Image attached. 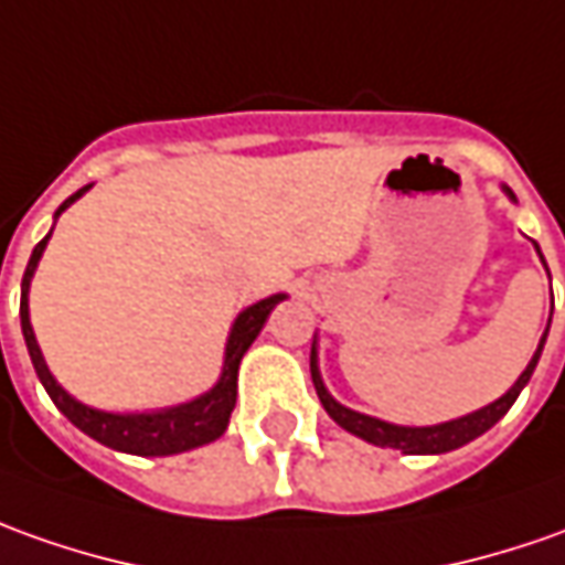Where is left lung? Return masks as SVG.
<instances>
[{
	"label": "left lung",
	"instance_id": "left-lung-1",
	"mask_svg": "<svg viewBox=\"0 0 565 565\" xmlns=\"http://www.w3.org/2000/svg\"><path fill=\"white\" fill-rule=\"evenodd\" d=\"M504 191L510 194V201H516L510 188H504ZM535 247H539V244H535ZM541 263H544V256H541ZM547 328H551V321H547ZM544 340H547V331L541 333L539 349H535L532 362L525 364V371L520 374V380H516V383H513V386H510L508 393L501 395L498 402H492V405H486V408H479V412L473 414H467V417H458V420L436 424V427H398V424H386V420H377V417H367V414H359V412H352V408H347V405H340V402L328 393L324 380H321L315 343H312V362H309V367H312L315 393H318V398H321L324 412L331 414L340 427L349 429L352 436H359V439H364V443H371V445H380V448H398L402 455H445V451H455V448H460V445L473 443L476 436H482L486 429H492L494 424L510 412V405L516 402V395L523 393V386L529 383V377H532L535 364H539Z\"/></svg>",
	"mask_w": 565,
	"mask_h": 565
}]
</instances>
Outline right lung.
I'll list each match as a JSON object with an SVG mask.
<instances>
[{"label":"right lung","mask_w":565,"mask_h":565,"mask_svg":"<svg viewBox=\"0 0 565 565\" xmlns=\"http://www.w3.org/2000/svg\"><path fill=\"white\" fill-rule=\"evenodd\" d=\"M92 185L79 188L76 194H71L67 201L57 206L55 218L71 206L76 198H83ZM52 232L42 237L40 244L33 247V256L26 263L24 281H21V331H24L26 352H30V362L36 367V377L42 380L45 393L52 395V402L57 405V412L64 414L71 420L73 427L83 429L86 436H92L95 443L107 445V448H117V451H126V455H141V458H160V455H179V451H191L198 445H206L218 439L225 427H228V417L234 412V398H237V367H241V359L244 352L250 349V343L259 337L266 318L271 315V309L284 299V294H275V297L259 299L253 302L250 309L234 318L232 333H228V343H225V364H222V377L210 390V393L198 395L194 402H185V405H175V408H163V412L151 414H110L98 412V408H89L83 402H76L67 390L57 386V380L52 377L49 364L42 359L40 343L33 337V328H30V306H26V294H30V278L40 266V256L49 244Z\"/></svg>","instance_id":"obj_1"}]
</instances>
